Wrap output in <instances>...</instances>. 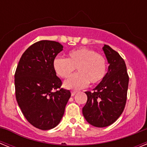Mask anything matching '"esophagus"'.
Here are the masks:
<instances>
[{"instance_id": "34e87169", "label": "esophagus", "mask_w": 147, "mask_h": 147, "mask_svg": "<svg viewBox=\"0 0 147 147\" xmlns=\"http://www.w3.org/2000/svg\"><path fill=\"white\" fill-rule=\"evenodd\" d=\"M76 93H77V91H72L71 92V96H74Z\"/></svg>"}]
</instances>
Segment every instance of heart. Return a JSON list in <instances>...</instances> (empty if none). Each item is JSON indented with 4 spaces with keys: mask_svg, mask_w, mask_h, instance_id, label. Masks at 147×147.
Masks as SVG:
<instances>
[{
    "mask_svg": "<svg viewBox=\"0 0 147 147\" xmlns=\"http://www.w3.org/2000/svg\"><path fill=\"white\" fill-rule=\"evenodd\" d=\"M55 73L61 78L69 77L77 67V74L64 82V87L70 90L84 88L88 83L102 82L107 73V62L103 56L87 48L71 51L67 58L57 57L53 61Z\"/></svg>",
    "mask_w": 147,
    "mask_h": 147,
    "instance_id": "b5f03b06",
    "label": "heart"
}]
</instances>
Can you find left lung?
<instances>
[{"label": "left lung", "instance_id": "8db88e82", "mask_svg": "<svg viewBox=\"0 0 147 147\" xmlns=\"http://www.w3.org/2000/svg\"><path fill=\"white\" fill-rule=\"evenodd\" d=\"M109 67L104 80L93 91H86L88 101L82 108L85 120L96 127L110 126L124 111L129 76L124 60L109 45L102 48Z\"/></svg>", "mask_w": 147, "mask_h": 147}]
</instances>
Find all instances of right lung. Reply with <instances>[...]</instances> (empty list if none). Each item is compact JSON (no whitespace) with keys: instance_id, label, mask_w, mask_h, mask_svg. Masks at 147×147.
I'll list each match as a JSON object with an SVG mask.
<instances>
[{"instance_id":"add662e5","label":"right lung","mask_w":147,"mask_h":147,"mask_svg":"<svg viewBox=\"0 0 147 147\" xmlns=\"http://www.w3.org/2000/svg\"><path fill=\"white\" fill-rule=\"evenodd\" d=\"M63 50L60 43L51 40L35 42L20 58L15 74L18 105L30 124L42 130L58 125L64 115L70 90L60 88L61 80L53 67V61Z\"/></svg>"}]
</instances>
